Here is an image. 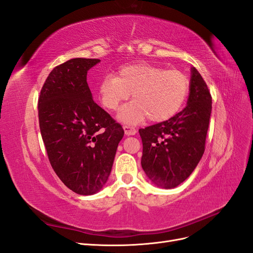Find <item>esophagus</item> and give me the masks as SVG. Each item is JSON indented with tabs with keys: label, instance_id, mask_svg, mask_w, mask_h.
<instances>
[{
	"label": "esophagus",
	"instance_id": "1",
	"mask_svg": "<svg viewBox=\"0 0 253 253\" xmlns=\"http://www.w3.org/2000/svg\"><path fill=\"white\" fill-rule=\"evenodd\" d=\"M124 129L126 135L129 136V135H135L137 133V131L135 129V127L129 126H124Z\"/></svg>",
	"mask_w": 253,
	"mask_h": 253
}]
</instances>
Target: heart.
Returning <instances> with one entry per match:
<instances>
[{"mask_svg": "<svg viewBox=\"0 0 253 253\" xmlns=\"http://www.w3.org/2000/svg\"><path fill=\"white\" fill-rule=\"evenodd\" d=\"M190 79L179 70H165L149 63H137L119 68L117 77L106 75L99 82L101 104L116 111L132 93L134 101L119 113V119L136 124L147 118L163 122L172 118L186 102Z\"/></svg>", "mask_w": 253, "mask_h": 253, "instance_id": "1", "label": "heart"}]
</instances>
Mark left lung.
Returning <instances> with one entry per match:
<instances>
[{"instance_id": "1", "label": "left lung", "mask_w": 253, "mask_h": 253, "mask_svg": "<svg viewBox=\"0 0 253 253\" xmlns=\"http://www.w3.org/2000/svg\"><path fill=\"white\" fill-rule=\"evenodd\" d=\"M211 110L209 88L192 67L186 108L169 120L139 129L141 167L154 185L175 188L194 171L205 152Z\"/></svg>"}]
</instances>
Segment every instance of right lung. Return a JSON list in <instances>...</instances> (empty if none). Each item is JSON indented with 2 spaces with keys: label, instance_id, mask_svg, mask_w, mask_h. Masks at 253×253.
<instances>
[{
  "label": "right lung",
  "instance_id": "1",
  "mask_svg": "<svg viewBox=\"0 0 253 253\" xmlns=\"http://www.w3.org/2000/svg\"><path fill=\"white\" fill-rule=\"evenodd\" d=\"M99 62L76 58L56 66L38 100L49 163L64 185L81 195L95 194L105 185L125 134L91 97L86 75Z\"/></svg>",
  "mask_w": 253,
  "mask_h": 253
}]
</instances>
